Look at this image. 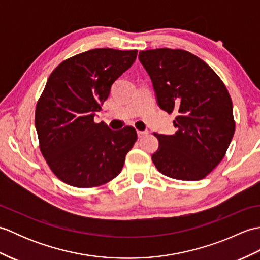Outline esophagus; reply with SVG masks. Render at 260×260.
Masks as SVG:
<instances>
[{"label":"esophagus","mask_w":260,"mask_h":260,"mask_svg":"<svg viewBox=\"0 0 260 260\" xmlns=\"http://www.w3.org/2000/svg\"><path fill=\"white\" fill-rule=\"evenodd\" d=\"M147 134H148L147 131H137V135H139V137L146 136Z\"/></svg>","instance_id":"esophagus-1"}]
</instances>
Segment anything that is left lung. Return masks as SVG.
<instances>
[{
  "instance_id": "obj_1",
  "label": "left lung",
  "mask_w": 260,
  "mask_h": 260,
  "mask_svg": "<svg viewBox=\"0 0 260 260\" xmlns=\"http://www.w3.org/2000/svg\"><path fill=\"white\" fill-rule=\"evenodd\" d=\"M140 61L150 75L158 106L178 128L159 135L152 161L169 178L198 181L222 161L236 128L233 102L220 77L189 51L159 48L140 51Z\"/></svg>"
}]
</instances>
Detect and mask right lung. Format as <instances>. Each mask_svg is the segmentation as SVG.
<instances>
[{"label":"right lung","mask_w":260,"mask_h":260,"mask_svg":"<svg viewBox=\"0 0 260 260\" xmlns=\"http://www.w3.org/2000/svg\"><path fill=\"white\" fill-rule=\"evenodd\" d=\"M136 56L137 50L92 49L66 59L49 77L37 103L36 128L43 157L64 183L96 187L120 173L136 131H112L93 117Z\"/></svg>","instance_id":"right-lung-1"}]
</instances>
